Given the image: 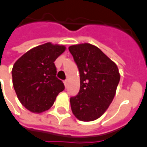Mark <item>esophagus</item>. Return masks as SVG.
<instances>
[{
  "label": "esophagus",
  "instance_id": "obj_1",
  "mask_svg": "<svg viewBox=\"0 0 147 147\" xmlns=\"http://www.w3.org/2000/svg\"><path fill=\"white\" fill-rule=\"evenodd\" d=\"M64 86H65V87H67V80H64Z\"/></svg>",
  "mask_w": 147,
  "mask_h": 147
}]
</instances>
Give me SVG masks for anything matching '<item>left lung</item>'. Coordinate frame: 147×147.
Instances as JSON below:
<instances>
[{"label": "left lung", "instance_id": "8db88e82", "mask_svg": "<svg viewBox=\"0 0 147 147\" xmlns=\"http://www.w3.org/2000/svg\"><path fill=\"white\" fill-rule=\"evenodd\" d=\"M80 75V92L70 98L78 120L93 121L107 110L116 94L120 75L117 65L97 46L90 43L71 45Z\"/></svg>", "mask_w": 147, "mask_h": 147}]
</instances>
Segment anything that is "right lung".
<instances>
[{"mask_svg": "<svg viewBox=\"0 0 147 147\" xmlns=\"http://www.w3.org/2000/svg\"><path fill=\"white\" fill-rule=\"evenodd\" d=\"M66 49L63 45L47 42L34 47L16 61L11 76L18 99L27 110L42 113L53 105L64 89L57 78L56 59Z\"/></svg>", "mask_w": 147, "mask_h": 147, "instance_id": "add662e5", "label": "right lung"}]
</instances>
